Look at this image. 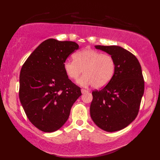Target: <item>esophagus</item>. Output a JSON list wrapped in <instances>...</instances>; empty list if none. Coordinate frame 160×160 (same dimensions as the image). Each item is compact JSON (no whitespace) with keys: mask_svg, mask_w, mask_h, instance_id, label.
Listing matches in <instances>:
<instances>
[{"mask_svg":"<svg viewBox=\"0 0 160 160\" xmlns=\"http://www.w3.org/2000/svg\"><path fill=\"white\" fill-rule=\"evenodd\" d=\"M81 92H82V93H86V92H88V91L87 89H81Z\"/></svg>","mask_w":160,"mask_h":160,"instance_id":"esophagus-1","label":"esophagus"}]
</instances>
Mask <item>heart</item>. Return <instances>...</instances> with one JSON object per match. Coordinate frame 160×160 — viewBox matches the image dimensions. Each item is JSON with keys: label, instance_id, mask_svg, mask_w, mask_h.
Returning <instances> with one entry per match:
<instances>
[{"label": "heart", "instance_id": "b5f03b06", "mask_svg": "<svg viewBox=\"0 0 160 160\" xmlns=\"http://www.w3.org/2000/svg\"><path fill=\"white\" fill-rule=\"evenodd\" d=\"M74 60H68L64 63V69L70 79L78 80L82 86L91 85L96 89L103 88L111 82L116 70L114 58L107 53L86 49L74 53Z\"/></svg>", "mask_w": 160, "mask_h": 160}]
</instances>
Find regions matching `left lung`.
I'll list each match as a JSON object with an SVG mask.
<instances>
[{
	"instance_id": "left-lung-1",
	"label": "left lung",
	"mask_w": 160,
	"mask_h": 160,
	"mask_svg": "<svg viewBox=\"0 0 160 160\" xmlns=\"http://www.w3.org/2000/svg\"><path fill=\"white\" fill-rule=\"evenodd\" d=\"M114 58L116 70L113 79L101 90L93 91L90 114L102 130H122L138 114L144 91V80L137 58L119 46H95Z\"/></svg>"
}]
</instances>
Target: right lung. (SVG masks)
I'll use <instances>...</instances> for the list:
<instances>
[{"mask_svg": "<svg viewBox=\"0 0 160 160\" xmlns=\"http://www.w3.org/2000/svg\"><path fill=\"white\" fill-rule=\"evenodd\" d=\"M78 48L75 42L47 39L23 64L19 98L29 120L40 131L51 132L62 127L82 95L64 69L68 56Z\"/></svg>", "mask_w": 160, "mask_h": 160, "instance_id": "1", "label": "right lung"}]
</instances>
